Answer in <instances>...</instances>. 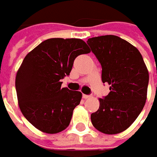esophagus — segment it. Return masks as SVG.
I'll use <instances>...</instances> for the list:
<instances>
[{"label": "esophagus", "instance_id": "obj_1", "mask_svg": "<svg viewBox=\"0 0 157 157\" xmlns=\"http://www.w3.org/2000/svg\"><path fill=\"white\" fill-rule=\"evenodd\" d=\"M91 97V95H87V94H83V98L84 99H89Z\"/></svg>", "mask_w": 157, "mask_h": 157}]
</instances>
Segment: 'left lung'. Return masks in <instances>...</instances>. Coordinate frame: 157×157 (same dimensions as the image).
Returning <instances> with one entry per match:
<instances>
[{"label":"left lung","instance_id":"left-lung-1","mask_svg":"<svg viewBox=\"0 0 157 157\" xmlns=\"http://www.w3.org/2000/svg\"><path fill=\"white\" fill-rule=\"evenodd\" d=\"M99 60L110 93L91 114L94 127L107 135L123 132L139 116L147 100L148 71L140 52L126 40L107 35L86 42Z\"/></svg>","mask_w":157,"mask_h":157}]
</instances>
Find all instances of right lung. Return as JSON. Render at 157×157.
Masks as SVG:
<instances>
[{
    "label": "right lung",
    "instance_id": "obj_1",
    "mask_svg": "<svg viewBox=\"0 0 157 157\" xmlns=\"http://www.w3.org/2000/svg\"><path fill=\"white\" fill-rule=\"evenodd\" d=\"M90 49L81 39L51 38L24 57L15 77L19 107L35 128L57 134L69 126L72 112L82 94L61 87L69 76L75 58Z\"/></svg>",
    "mask_w": 157,
    "mask_h": 157
}]
</instances>
